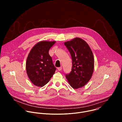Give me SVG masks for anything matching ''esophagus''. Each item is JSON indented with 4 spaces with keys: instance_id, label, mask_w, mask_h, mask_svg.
Instances as JSON below:
<instances>
[{
    "instance_id": "34e87169",
    "label": "esophagus",
    "mask_w": 122,
    "mask_h": 122,
    "mask_svg": "<svg viewBox=\"0 0 122 122\" xmlns=\"http://www.w3.org/2000/svg\"><path fill=\"white\" fill-rule=\"evenodd\" d=\"M62 66H60V67L57 68V69H58V71H61L62 70Z\"/></svg>"
}]
</instances>
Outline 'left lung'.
Here are the masks:
<instances>
[{
  "mask_svg": "<svg viewBox=\"0 0 122 122\" xmlns=\"http://www.w3.org/2000/svg\"><path fill=\"white\" fill-rule=\"evenodd\" d=\"M70 52L72 66L71 73L66 75L68 83L74 89L84 86L91 79L94 69L92 51L85 41L75 38L64 43Z\"/></svg>",
  "mask_w": 122,
  "mask_h": 122,
  "instance_id": "8db88e82",
  "label": "left lung"
}]
</instances>
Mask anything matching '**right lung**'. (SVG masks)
Wrapping results in <instances>:
<instances>
[{"label":"right lung","mask_w":122,"mask_h":122,"mask_svg":"<svg viewBox=\"0 0 122 122\" xmlns=\"http://www.w3.org/2000/svg\"><path fill=\"white\" fill-rule=\"evenodd\" d=\"M56 41H41L30 50L26 62V71L32 83L38 87L46 84L55 74L56 67L49 54Z\"/></svg>","instance_id":"add662e5"}]
</instances>
